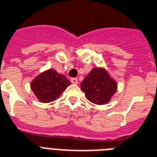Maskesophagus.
Segmentation results:
<instances>
[{"label":"esophagus","mask_w":157,"mask_h":157,"mask_svg":"<svg viewBox=\"0 0 157 157\" xmlns=\"http://www.w3.org/2000/svg\"><path fill=\"white\" fill-rule=\"evenodd\" d=\"M71 82L72 84H74V85H76L77 83H78V80L76 78H71Z\"/></svg>","instance_id":"34e87169"}]
</instances>
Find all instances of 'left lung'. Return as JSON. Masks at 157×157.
Masks as SVG:
<instances>
[{
  "mask_svg": "<svg viewBox=\"0 0 157 157\" xmlns=\"http://www.w3.org/2000/svg\"><path fill=\"white\" fill-rule=\"evenodd\" d=\"M86 98L96 105H105L110 101L117 91L118 85L105 67H94L81 83Z\"/></svg>",
  "mask_w": 157,
  "mask_h": 157,
  "instance_id": "left-lung-1",
  "label": "left lung"
}]
</instances>
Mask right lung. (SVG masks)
Here are the masks:
<instances>
[{
    "label": "right lung",
    "mask_w": 157,
    "mask_h": 157,
    "mask_svg": "<svg viewBox=\"0 0 157 157\" xmlns=\"http://www.w3.org/2000/svg\"><path fill=\"white\" fill-rule=\"evenodd\" d=\"M70 85L64 75L54 69H48L34 77L30 88L39 101L49 103L56 100Z\"/></svg>",
    "instance_id": "obj_1"
}]
</instances>
